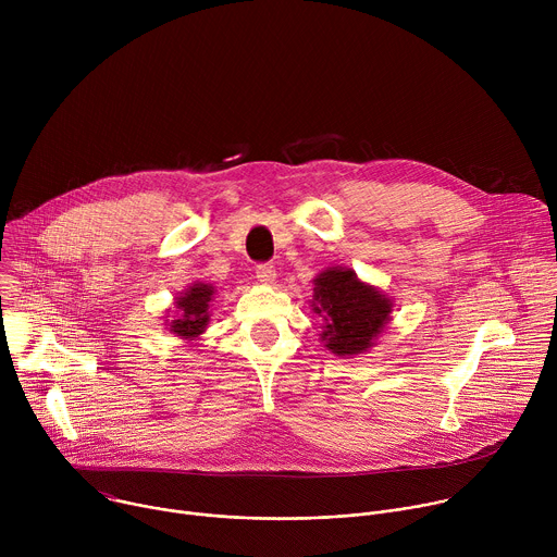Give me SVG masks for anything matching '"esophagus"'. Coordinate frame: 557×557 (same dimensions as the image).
<instances>
[{"label":"esophagus","mask_w":557,"mask_h":557,"mask_svg":"<svg viewBox=\"0 0 557 557\" xmlns=\"http://www.w3.org/2000/svg\"><path fill=\"white\" fill-rule=\"evenodd\" d=\"M275 267L273 264H258L256 267V277H258V282H262V284H273L275 282Z\"/></svg>","instance_id":"1"}]
</instances>
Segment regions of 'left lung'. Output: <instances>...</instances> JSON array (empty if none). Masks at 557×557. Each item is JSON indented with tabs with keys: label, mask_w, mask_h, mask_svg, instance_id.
<instances>
[{
	"label": "left lung",
	"mask_w": 557,
	"mask_h": 557,
	"mask_svg": "<svg viewBox=\"0 0 557 557\" xmlns=\"http://www.w3.org/2000/svg\"><path fill=\"white\" fill-rule=\"evenodd\" d=\"M312 284L310 306L326 322L320 335L324 346L337 357L372 348L389 322L392 299L344 267L322 271Z\"/></svg>",
	"instance_id": "left-lung-1"
}]
</instances>
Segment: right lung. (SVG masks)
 <instances>
[{"label": "right lung", "instance_id": "right-lung-1", "mask_svg": "<svg viewBox=\"0 0 557 557\" xmlns=\"http://www.w3.org/2000/svg\"><path fill=\"white\" fill-rule=\"evenodd\" d=\"M213 286L211 284H202L196 282L191 284L185 293H181V297H176V314L168 322L170 331L185 339V342H194L198 339L209 324V306H211V297H213Z\"/></svg>", "mask_w": 557, "mask_h": 557}]
</instances>
